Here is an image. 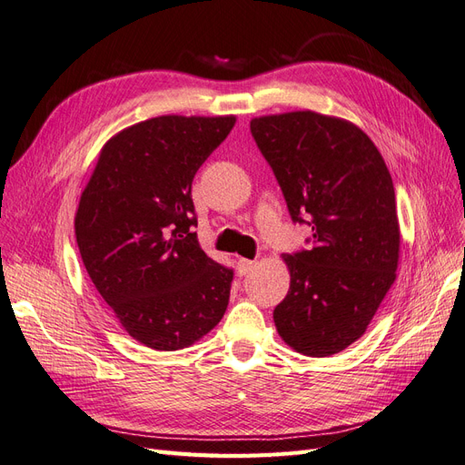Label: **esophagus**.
I'll return each mask as SVG.
<instances>
[{
	"label": "esophagus",
	"instance_id": "34e87169",
	"mask_svg": "<svg viewBox=\"0 0 465 465\" xmlns=\"http://www.w3.org/2000/svg\"><path fill=\"white\" fill-rule=\"evenodd\" d=\"M254 267H256L254 260H246V258L238 260V273L241 275H248L252 270H254Z\"/></svg>",
	"mask_w": 465,
	"mask_h": 465
}]
</instances>
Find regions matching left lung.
I'll use <instances>...</instances> for the list:
<instances>
[{
    "label": "left lung",
    "mask_w": 465,
    "mask_h": 465,
    "mask_svg": "<svg viewBox=\"0 0 465 465\" xmlns=\"http://www.w3.org/2000/svg\"><path fill=\"white\" fill-rule=\"evenodd\" d=\"M250 132L311 250L285 254L291 287L273 311L289 347L330 357L367 331L396 281L400 223L382 154L355 124L312 110L260 116ZM309 221L304 222L302 217Z\"/></svg>",
    "instance_id": "obj_1"
}]
</instances>
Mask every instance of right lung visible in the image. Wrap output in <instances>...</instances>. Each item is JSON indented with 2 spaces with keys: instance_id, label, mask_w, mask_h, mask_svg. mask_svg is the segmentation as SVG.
Segmentation results:
<instances>
[{
  "instance_id": "1",
  "label": "right lung",
  "mask_w": 465,
  "mask_h": 465,
  "mask_svg": "<svg viewBox=\"0 0 465 465\" xmlns=\"http://www.w3.org/2000/svg\"><path fill=\"white\" fill-rule=\"evenodd\" d=\"M236 116H157L112 135L81 193L75 236L98 294L135 341L176 351L227 311L232 270L200 248L198 168Z\"/></svg>"
}]
</instances>
